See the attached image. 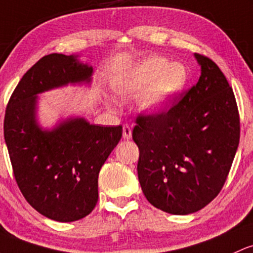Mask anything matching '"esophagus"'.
<instances>
[{"label":"esophagus","instance_id":"esophagus-1","mask_svg":"<svg viewBox=\"0 0 253 253\" xmlns=\"http://www.w3.org/2000/svg\"><path fill=\"white\" fill-rule=\"evenodd\" d=\"M122 134H124L125 139H131L132 137V127L129 126L128 124H125L124 127H122Z\"/></svg>","mask_w":253,"mask_h":253}]
</instances>
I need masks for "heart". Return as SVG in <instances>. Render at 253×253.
<instances>
[{
	"label": "heart",
	"mask_w": 253,
	"mask_h": 253,
	"mask_svg": "<svg viewBox=\"0 0 253 253\" xmlns=\"http://www.w3.org/2000/svg\"><path fill=\"white\" fill-rule=\"evenodd\" d=\"M187 69L161 56H149L119 76L113 87L121 97L140 95L144 110L157 112L175 97L187 84Z\"/></svg>",
	"instance_id": "obj_1"
}]
</instances>
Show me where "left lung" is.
Segmentation results:
<instances>
[{"mask_svg": "<svg viewBox=\"0 0 253 253\" xmlns=\"http://www.w3.org/2000/svg\"><path fill=\"white\" fill-rule=\"evenodd\" d=\"M197 84L162 112L138 114L132 138L139 149L138 179L157 209L187 215L216 198L240 139V116L228 80L211 59L194 54Z\"/></svg>", "mask_w": 253, "mask_h": 253, "instance_id": "obj_1", "label": "left lung"}]
</instances>
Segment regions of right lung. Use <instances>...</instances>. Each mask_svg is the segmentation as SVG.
<instances>
[{"instance_id": "right-lung-1", "label": "right lung", "mask_w": 253, "mask_h": 253, "mask_svg": "<svg viewBox=\"0 0 253 253\" xmlns=\"http://www.w3.org/2000/svg\"><path fill=\"white\" fill-rule=\"evenodd\" d=\"M92 67L74 56L50 54L24 74L5 108L3 133L15 181L33 209L45 217L73 222L98 201V173L122 137V126L90 125L84 119L51 132L36 125V95L90 82Z\"/></svg>"}]
</instances>
